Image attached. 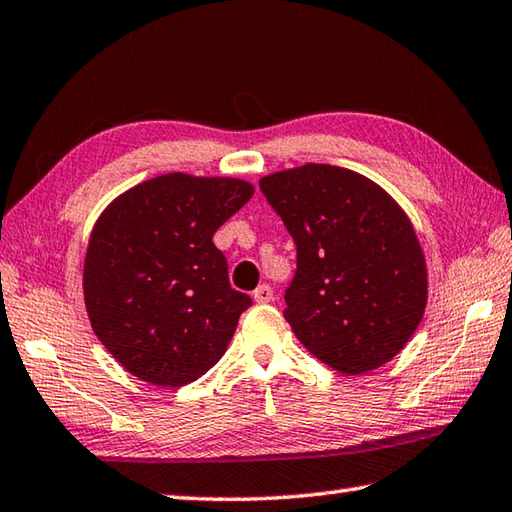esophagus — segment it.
I'll return each mask as SVG.
<instances>
[{
	"label": "esophagus",
	"mask_w": 512,
	"mask_h": 512,
	"mask_svg": "<svg viewBox=\"0 0 512 512\" xmlns=\"http://www.w3.org/2000/svg\"><path fill=\"white\" fill-rule=\"evenodd\" d=\"M273 288H270L268 284H262V286H257L255 290H253V299L257 304H268V302H273Z\"/></svg>",
	"instance_id": "1"
}]
</instances>
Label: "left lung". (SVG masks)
<instances>
[{
	"instance_id": "8db88e82",
	"label": "left lung",
	"mask_w": 512,
	"mask_h": 512,
	"mask_svg": "<svg viewBox=\"0 0 512 512\" xmlns=\"http://www.w3.org/2000/svg\"><path fill=\"white\" fill-rule=\"evenodd\" d=\"M297 246L284 317L310 355L344 375L390 362L424 317L426 259L413 224L355 170L306 164L259 179Z\"/></svg>"
}]
</instances>
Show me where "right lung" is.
I'll list each match as a JSON object with an SVG mask.
<instances>
[{"mask_svg": "<svg viewBox=\"0 0 512 512\" xmlns=\"http://www.w3.org/2000/svg\"><path fill=\"white\" fill-rule=\"evenodd\" d=\"M253 193L244 179L168 173L99 215L84 262L88 319L142 382L186 386L226 353L253 299L230 288L213 235Z\"/></svg>", "mask_w": 512, "mask_h": 512, "instance_id": "right-lung-1", "label": "right lung"}]
</instances>
